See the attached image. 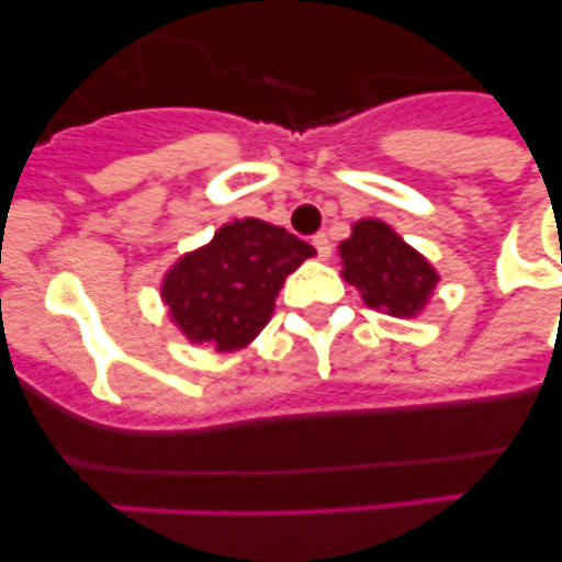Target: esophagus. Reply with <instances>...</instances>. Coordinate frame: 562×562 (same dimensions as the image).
Returning a JSON list of instances; mask_svg holds the SVG:
<instances>
[{"instance_id": "34e87169", "label": "esophagus", "mask_w": 562, "mask_h": 562, "mask_svg": "<svg viewBox=\"0 0 562 562\" xmlns=\"http://www.w3.org/2000/svg\"><path fill=\"white\" fill-rule=\"evenodd\" d=\"M312 245H315L317 258L331 256V245H329V236H326V233H315V236H312Z\"/></svg>"}]
</instances>
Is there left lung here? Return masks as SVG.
Segmentation results:
<instances>
[{
    "mask_svg": "<svg viewBox=\"0 0 562 562\" xmlns=\"http://www.w3.org/2000/svg\"><path fill=\"white\" fill-rule=\"evenodd\" d=\"M342 278L362 292L366 304L411 317L425 306L439 276L416 250H411L389 225L362 220L340 245Z\"/></svg>",
    "mask_w": 562,
    "mask_h": 562,
    "instance_id": "left-lung-1",
    "label": "left lung"
}]
</instances>
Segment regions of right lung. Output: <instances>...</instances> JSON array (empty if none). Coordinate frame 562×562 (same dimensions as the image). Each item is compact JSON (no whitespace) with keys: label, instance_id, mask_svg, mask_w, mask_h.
<instances>
[{"label":"right lung","instance_id":"1","mask_svg":"<svg viewBox=\"0 0 562 562\" xmlns=\"http://www.w3.org/2000/svg\"><path fill=\"white\" fill-rule=\"evenodd\" d=\"M315 247L261 220H236L171 267L162 284L171 317L196 342L241 349L272 315L276 295Z\"/></svg>","mask_w":562,"mask_h":562}]
</instances>
